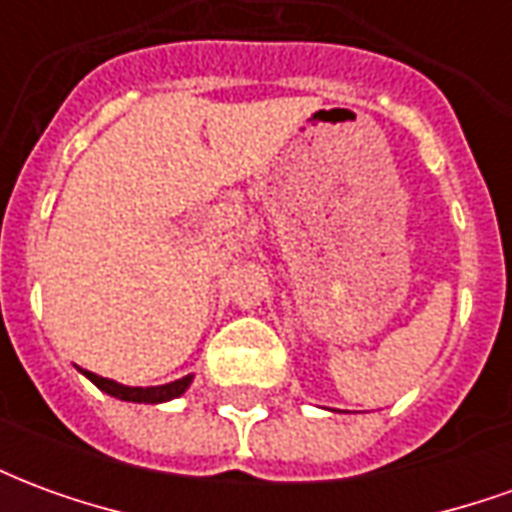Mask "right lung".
Instances as JSON below:
<instances>
[{"label": "right lung", "mask_w": 512, "mask_h": 512, "mask_svg": "<svg viewBox=\"0 0 512 512\" xmlns=\"http://www.w3.org/2000/svg\"><path fill=\"white\" fill-rule=\"evenodd\" d=\"M79 370H82V367H79ZM82 376L90 378L101 392L117 397V400H128V403H150V406L175 400V397L183 395V392L191 386V381H194V373H189V376H183L178 378V381H169V384H161V386H126V384H117V381H112V378L95 376V373H90V370H82Z\"/></svg>", "instance_id": "1"}]
</instances>
